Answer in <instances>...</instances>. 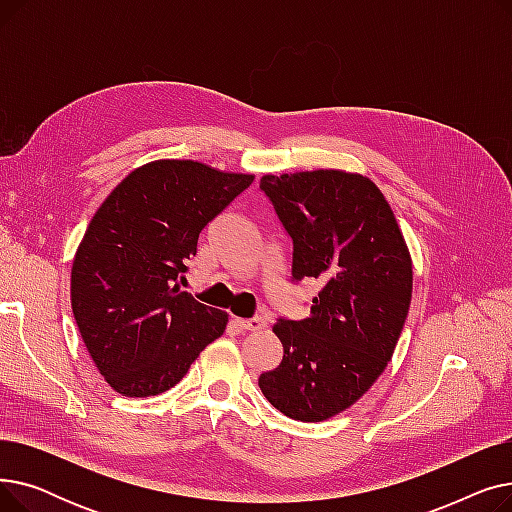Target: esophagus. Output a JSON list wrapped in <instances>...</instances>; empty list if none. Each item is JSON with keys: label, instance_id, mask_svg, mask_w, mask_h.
Returning a JSON list of instances; mask_svg holds the SVG:
<instances>
[{"label": "esophagus", "instance_id": "34e87169", "mask_svg": "<svg viewBox=\"0 0 512 512\" xmlns=\"http://www.w3.org/2000/svg\"><path fill=\"white\" fill-rule=\"evenodd\" d=\"M234 324H236L240 330H245V332H257V330H263V328L267 326L263 317H253V319H234Z\"/></svg>", "mask_w": 512, "mask_h": 512}]
</instances>
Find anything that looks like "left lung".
Returning a JSON list of instances; mask_svg holds the SVG:
<instances>
[{
    "instance_id": "left-lung-1",
    "label": "left lung",
    "mask_w": 512,
    "mask_h": 512,
    "mask_svg": "<svg viewBox=\"0 0 512 512\" xmlns=\"http://www.w3.org/2000/svg\"><path fill=\"white\" fill-rule=\"evenodd\" d=\"M259 186L292 238V278L321 284L311 317L274 324L284 357L259 388L290 419L326 421L353 407L392 359L413 294L411 253L363 174H265Z\"/></svg>"
}]
</instances>
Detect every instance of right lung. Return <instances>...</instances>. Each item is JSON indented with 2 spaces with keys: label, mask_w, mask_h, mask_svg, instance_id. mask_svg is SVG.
I'll list each match as a JSON object with an SVG mask.
<instances>
[{
  "label": "right lung",
  "mask_w": 512,
  "mask_h": 512,
  "mask_svg": "<svg viewBox=\"0 0 512 512\" xmlns=\"http://www.w3.org/2000/svg\"><path fill=\"white\" fill-rule=\"evenodd\" d=\"M255 180L195 159L134 168L95 211L72 261L76 326L103 380L122 396L174 388L228 313L178 288L201 230Z\"/></svg>",
  "instance_id": "obj_1"
}]
</instances>
